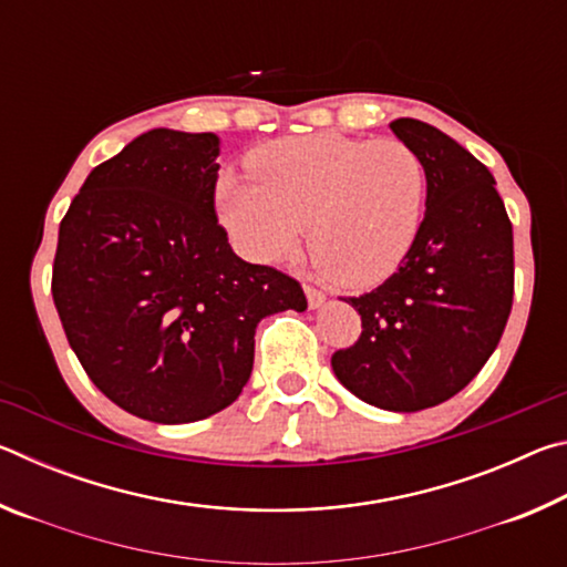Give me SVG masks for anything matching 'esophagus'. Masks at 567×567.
Segmentation results:
<instances>
[{"instance_id": "1", "label": "esophagus", "mask_w": 567, "mask_h": 567, "mask_svg": "<svg viewBox=\"0 0 567 567\" xmlns=\"http://www.w3.org/2000/svg\"><path fill=\"white\" fill-rule=\"evenodd\" d=\"M305 295H307V305H310V310H318V307L328 300V295L312 285H305Z\"/></svg>"}]
</instances>
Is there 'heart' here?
Returning <instances> with one entry per match:
<instances>
[{
  "instance_id": "1",
  "label": "heart",
  "mask_w": 567,
  "mask_h": 567,
  "mask_svg": "<svg viewBox=\"0 0 567 567\" xmlns=\"http://www.w3.org/2000/svg\"><path fill=\"white\" fill-rule=\"evenodd\" d=\"M249 172L223 175L217 213L257 262L290 257L310 225L315 265L344 287H372L415 247L427 175L405 142L332 132L275 140L252 152Z\"/></svg>"
}]
</instances>
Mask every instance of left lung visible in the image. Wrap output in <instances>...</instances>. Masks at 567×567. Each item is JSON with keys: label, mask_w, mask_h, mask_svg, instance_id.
<instances>
[{"label": "left lung", "mask_w": 567, "mask_h": 567, "mask_svg": "<svg viewBox=\"0 0 567 567\" xmlns=\"http://www.w3.org/2000/svg\"><path fill=\"white\" fill-rule=\"evenodd\" d=\"M427 175L425 217L398 272L348 297L362 332L332 354L352 395L417 412L457 395L503 338L513 307V225L483 162L420 120L390 122Z\"/></svg>", "instance_id": "8db88e82"}]
</instances>
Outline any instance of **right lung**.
<instances>
[{
  "label": "right lung",
  "mask_w": 567,
  "mask_h": 567,
  "mask_svg": "<svg viewBox=\"0 0 567 567\" xmlns=\"http://www.w3.org/2000/svg\"><path fill=\"white\" fill-rule=\"evenodd\" d=\"M219 137L150 130L84 179L60 225L52 297L114 405L179 425L247 385L267 315L307 310L297 280L233 252L217 225Z\"/></svg>",
  "instance_id": "right-lung-1"
}]
</instances>
